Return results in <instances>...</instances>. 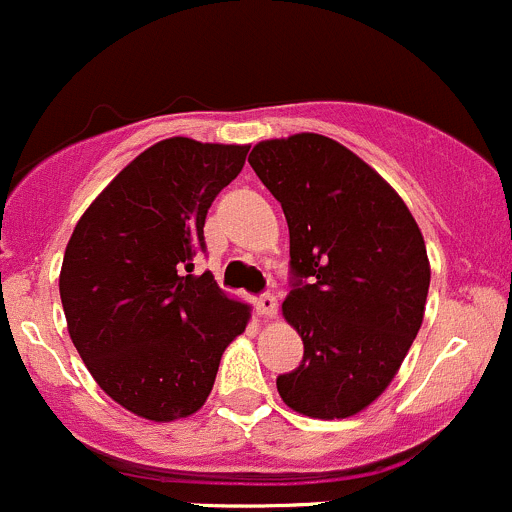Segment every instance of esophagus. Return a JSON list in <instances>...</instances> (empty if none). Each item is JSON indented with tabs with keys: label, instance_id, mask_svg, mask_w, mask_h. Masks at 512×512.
I'll list each match as a JSON object with an SVG mask.
<instances>
[{
	"label": "esophagus",
	"instance_id": "1",
	"mask_svg": "<svg viewBox=\"0 0 512 512\" xmlns=\"http://www.w3.org/2000/svg\"><path fill=\"white\" fill-rule=\"evenodd\" d=\"M255 304H257V312H260L262 317H275V314H277V297H275V294H270V292L260 294Z\"/></svg>",
	"mask_w": 512,
	"mask_h": 512
}]
</instances>
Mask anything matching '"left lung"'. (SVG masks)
Here are the masks:
<instances>
[{
  "instance_id": "8db88e82",
  "label": "left lung",
  "mask_w": 512,
  "mask_h": 512,
  "mask_svg": "<svg viewBox=\"0 0 512 512\" xmlns=\"http://www.w3.org/2000/svg\"><path fill=\"white\" fill-rule=\"evenodd\" d=\"M247 160L285 210L282 312L304 342L277 391L304 416H354L389 386L421 329L431 282L421 230L394 188L332 138L257 143Z\"/></svg>"
}]
</instances>
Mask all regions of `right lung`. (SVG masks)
<instances>
[{
    "label": "right lung",
    "instance_id": "obj_1",
    "mask_svg": "<svg viewBox=\"0 0 512 512\" xmlns=\"http://www.w3.org/2000/svg\"><path fill=\"white\" fill-rule=\"evenodd\" d=\"M247 151L156 143L111 180L66 245L59 292L71 342L98 386L136 416L195 414L225 347L245 332L250 307L225 297L210 272H190L208 250V208Z\"/></svg>",
    "mask_w": 512,
    "mask_h": 512
}]
</instances>
